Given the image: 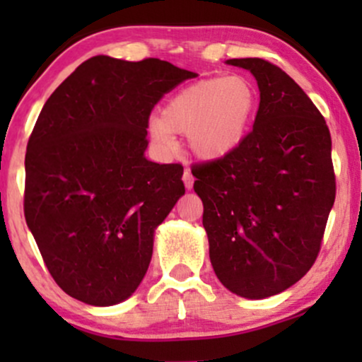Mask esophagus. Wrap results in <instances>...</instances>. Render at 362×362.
Listing matches in <instances>:
<instances>
[{
	"mask_svg": "<svg viewBox=\"0 0 362 362\" xmlns=\"http://www.w3.org/2000/svg\"><path fill=\"white\" fill-rule=\"evenodd\" d=\"M184 184H185V189H192L194 187V177L192 173H190V170H185L184 172Z\"/></svg>",
	"mask_w": 362,
	"mask_h": 362,
	"instance_id": "1",
	"label": "esophagus"
}]
</instances>
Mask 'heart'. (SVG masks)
Segmentation results:
<instances>
[{"instance_id": "1", "label": "heart", "mask_w": 362, "mask_h": 362, "mask_svg": "<svg viewBox=\"0 0 362 362\" xmlns=\"http://www.w3.org/2000/svg\"><path fill=\"white\" fill-rule=\"evenodd\" d=\"M259 109V93L245 76H213L178 90L161 115L148 122L153 143L175 151L178 136L201 160H221L242 146Z\"/></svg>"}]
</instances>
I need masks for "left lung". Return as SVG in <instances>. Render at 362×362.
<instances>
[{
	"instance_id": "left-lung-1",
	"label": "left lung",
	"mask_w": 362,
	"mask_h": 362,
	"mask_svg": "<svg viewBox=\"0 0 362 362\" xmlns=\"http://www.w3.org/2000/svg\"><path fill=\"white\" fill-rule=\"evenodd\" d=\"M260 90L253 129L221 160L194 165L209 257L221 284L248 300L279 294L317 260L335 201L325 119L298 83L260 57L228 59Z\"/></svg>"
}]
</instances>
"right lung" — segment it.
<instances>
[{
	"label": "right lung",
	"mask_w": 362,
	"mask_h": 362,
	"mask_svg": "<svg viewBox=\"0 0 362 362\" xmlns=\"http://www.w3.org/2000/svg\"><path fill=\"white\" fill-rule=\"evenodd\" d=\"M197 74L167 61L90 57L45 102L25 155L23 211L56 284L86 305L127 300L153 236L185 194L184 167L146 160L165 93Z\"/></svg>",
	"instance_id": "add662e5"
}]
</instances>
